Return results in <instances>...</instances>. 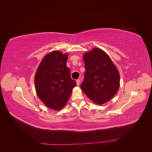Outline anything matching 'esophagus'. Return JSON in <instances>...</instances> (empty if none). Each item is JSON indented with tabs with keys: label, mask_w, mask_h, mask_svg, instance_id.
<instances>
[{
	"label": "esophagus",
	"mask_w": 152,
	"mask_h": 152,
	"mask_svg": "<svg viewBox=\"0 0 152 152\" xmlns=\"http://www.w3.org/2000/svg\"><path fill=\"white\" fill-rule=\"evenodd\" d=\"M80 79H77V80H76V82H77V86H79V84H80Z\"/></svg>",
	"instance_id": "34e87169"
}]
</instances>
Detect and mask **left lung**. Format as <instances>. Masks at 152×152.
Returning a JSON list of instances; mask_svg holds the SVG:
<instances>
[{
    "mask_svg": "<svg viewBox=\"0 0 152 152\" xmlns=\"http://www.w3.org/2000/svg\"><path fill=\"white\" fill-rule=\"evenodd\" d=\"M86 72L80 87L94 103L102 104L116 94L120 86V75L108 55L94 48L83 55Z\"/></svg>",
    "mask_w": 152,
    "mask_h": 152,
    "instance_id": "left-lung-1",
    "label": "left lung"
}]
</instances>
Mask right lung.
<instances>
[{"label": "right lung", "mask_w": 152, "mask_h": 152, "mask_svg": "<svg viewBox=\"0 0 152 152\" xmlns=\"http://www.w3.org/2000/svg\"><path fill=\"white\" fill-rule=\"evenodd\" d=\"M68 54L58 50L48 54L36 71L37 94L45 106L54 110L62 109L70 98L77 83L71 79L66 66Z\"/></svg>", "instance_id": "1"}]
</instances>
